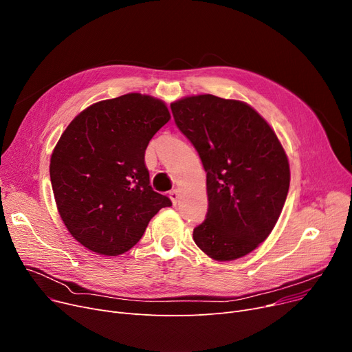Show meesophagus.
Here are the masks:
<instances>
[{
	"label": "esophagus",
	"mask_w": 352,
	"mask_h": 352,
	"mask_svg": "<svg viewBox=\"0 0 352 352\" xmlns=\"http://www.w3.org/2000/svg\"><path fill=\"white\" fill-rule=\"evenodd\" d=\"M170 198L173 201V204L177 206V201H178V190H171L170 191Z\"/></svg>",
	"instance_id": "34e87169"
}]
</instances>
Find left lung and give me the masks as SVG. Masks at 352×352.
<instances>
[{"mask_svg":"<svg viewBox=\"0 0 352 352\" xmlns=\"http://www.w3.org/2000/svg\"><path fill=\"white\" fill-rule=\"evenodd\" d=\"M179 131L207 173L208 211L194 241L212 260L232 261L271 234L289 188V164L268 122L248 104L211 94L171 104Z\"/></svg>","mask_w":352,"mask_h":352,"instance_id":"1","label":"left lung"}]
</instances>
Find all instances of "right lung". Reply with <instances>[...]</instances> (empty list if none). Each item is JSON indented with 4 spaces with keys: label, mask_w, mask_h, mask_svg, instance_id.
I'll return each mask as SVG.
<instances>
[{
    "label": "right lung",
    "mask_w": 352,
    "mask_h": 352,
    "mask_svg": "<svg viewBox=\"0 0 352 352\" xmlns=\"http://www.w3.org/2000/svg\"><path fill=\"white\" fill-rule=\"evenodd\" d=\"M170 118L161 100L131 92L89 105L65 128L50 177L61 219L81 245L124 254L173 204L153 190L145 166L148 142Z\"/></svg>",
    "instance_id": "add662e5"
}]
</instances>
